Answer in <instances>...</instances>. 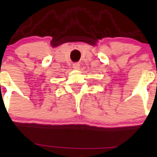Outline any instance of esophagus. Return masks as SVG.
I'll return each mask as SVG.
<instances>
[{"mask_svg": "<svg viewBox=\"0 0 157 157\" xmlns=\"http://www.w3.org/2000/svg\"><path fill=\"white\" fill-rule=\"evenodd\" d=\"M79 67H80L79 63H75L74 64H73V68H74L75 70H77V69H79Z\"/></svg>", "mask_w": 157, "mask_h": 157, "instance_id": "1", "label": "esophagus"}]
</instances>
